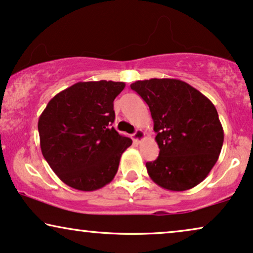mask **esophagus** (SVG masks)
<instances>
[{
	"label": "esophagus",
	"mask_w": 253,
	"mask_h": 253,
	"mask_svg": "<svg viewBox=\"0 0 253 253\" xmlns=\"http://www.w3.org/2000/svg\"><path fill=\"white\" fill-rule=\"evenodd\" d=\"M132 139H133V141H135V142L142 141V140L145 139V132H143L142 129H136L135 133L132 135Z\"/></svg>",
	"instance_id": "esophagus-1"
}]
</instances>
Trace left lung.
Masks as SVG:
<instances>
[{
  "label": "left lung",
  "mask_w": 253,
  "mask_h": 253,
  "mask_svg": "<svg viewBox=\"0 0 253 253\" xmlns=\"http://www.w3.org/2000/svg\"><path fill=\"white\" fill-rule=\"evenodd\" d=\"M149 106L158 159L147 162L149 177L164 189L184 191L201 183L218 160L224 132L216 107L185 82L170 78L130 85Z\"/></svg>",
  "instance_id": "obj_1"
}]
</instances>
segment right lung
Listing matches in <instances>:
<instances>
[{"label":"right lung","mask_w":253,"mask_h":253,"mask_svg":"<svg viewBox=\"0 0 253 253\" xmlns=\"http://www.w3.org/2000/svg\"><path fill=\"white\" fill-rule=\"evenodd\" d=\"M123 82H79L56 94L38 119L41 149L55 174L73 189L93 191L116 176L129 137L112 127Z\"/></svg>","instance_id":"1"}]
</instances>
